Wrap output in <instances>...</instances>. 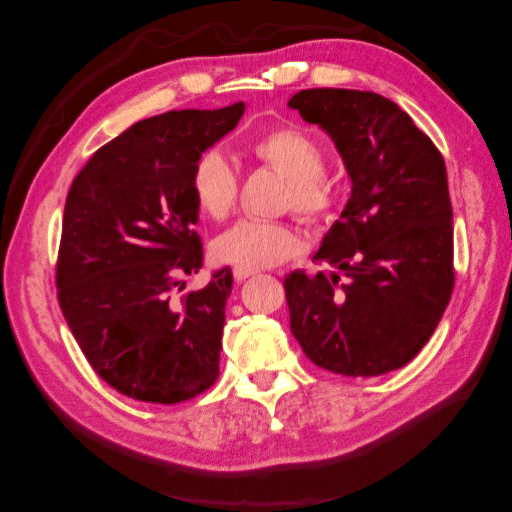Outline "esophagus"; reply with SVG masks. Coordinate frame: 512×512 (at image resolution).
I'll use <instances>...</instances> for the list:
<instances>
[{"instance_id":"1","label":"esophagus","mask_w":512,"mask_h":512,"mask_svg":"<svg viewBox=\"0 0 512 512\" xmlns=\"http://www.w3.org/2000/svg\"><path fill=\"white\" fill-rule=\"evenodd\" d=\"M256 272H251V270H240V267H236V270H233V279L236 281H245V279H249V276H254Z\"/></svg>"}]
</instances>
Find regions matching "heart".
Returning a JSON list of instances; mask_svg holds the SVG:
<instances>
[{
  "label": "heart",
  "instance_id": "1",
  "mask_svg": "<svg viewBox=\"0 0 512 512\" xmlns=\"http://www.w3.org/2000/svg\"><path fill=\"white\" fill-rule=\"evenodd\" d=\"M256 163L286 177L279 208L292 211L311 229H324L338 215L342 181L324 167V147L311 133L297 127H274L249 142ZM190 190L199 211L213 222H224L236 211L240 177L217 149L197 158L190 174ZM304 249V238L292 222L245 220L222 233L215 242V256L240 270H267L288 263Z\"/></svg>",
  "mask_w": 512,
  "mask_h": 512
}]
</instances>
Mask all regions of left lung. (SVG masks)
<instances>
[{"instance_id":"obj_1","label":"left lung","mask_w":512,"mask_h":512,"mask_svg":"<svg viewBox=\"0 0 512 512\" xmlns=\"http://www.w3.org/2000/svg\"><path fill=\"white\" fill-rule=\"evenodd\" d=\"M290 108L329 131L351 177L345 211L315 254L329 270L283 281L292 335L326 372L397 370L429 342L454 292L445 158L376 92L299 90Z\"/></svg>"}]
</instances>
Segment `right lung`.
Masks as SVG:
<instances>
[{"label":"right lung","mask_w":512,"mask_h":512,"mask_svg":"<svg viewBox=\"0 0 512 512\" xmlns=\"http://www.w3.org/2000/svg\"><path fill=\"white\" fill-rule=\"evenodd\" d=\"M245 104L170 111L136 122L92 154L65 201L58 304L83 356L111 388L149 404H181L220 374L229 267L204 270L190 174Z\"/></svg>","instance_id":"right-lung-1"}]
</instances>
